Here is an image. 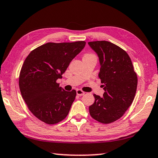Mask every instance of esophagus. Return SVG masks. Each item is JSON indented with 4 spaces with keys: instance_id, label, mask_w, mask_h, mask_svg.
<instances>
[{
    "instance_id": "1",
    "label": "esophagus",
    "mask_w": 158,
    "mask_h": 158,
    "mask_svg": "<svg viewBox=\"0 0 158 158\" xmlns=\"http://www.w3.org/2000/svg\"><path fill=\"white\" fill-rule=\"evenodd\" d=\"M84 94H85V92H84L83 91H81V90H80V89H77V94L78 95V96H83V95H84Z\"/></svg>"
}]
</instances>
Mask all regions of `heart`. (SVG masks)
<instances>
[{
	"instance_id": "obj_1",
	"label": "heart",
	"mask_w": 158,
	"mask_h": 158,
	"mask_svg": "<svg viewBox=\"0 0 158 158\" xmlns=\"http://www.w3.org/2000/svg\"><path fill=\"white\" fill-rule=\"evenodd\" d=\"M91 56V54H86L84 56Z\"/></svg>"
}]
</instances>
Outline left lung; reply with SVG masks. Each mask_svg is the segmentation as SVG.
Wrapping results in <instances>:
<instances>
[{"instance_id":"left-lung-1","label":"left lung","mask_w":158,"mask_h":158,"mask_svg":"<svg viewBox=\"0 0 158 158\" xmlns=\"http://www.w3.org/2000/svg\"><path fill=\"white\" fill-rule=\"evenodd\" d=\"M99 57L98 74L105 93L101 97L94 94L95 102L89 106V113L96 121L110 124L120 117L133 102L138 79L127 52L106 41L89 42Z\"/></svg>"}]
</instances>
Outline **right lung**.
<instances>
[{"label": "right lung", "mask_w": 158, "mask_h": 158, "mask_svg": "<svg viewBox=\"0 0 158 158\" xmlns=\"http://www.w3.org/2000/svg\"><path fill=\"white\" fill-rule=\"evenodd\" d=\"M85 45L83 41L47 43L25 59L19 74V89L29 110L41 121L57 124L68 114L77 92L64 91L56 81Z\"/></svg>", "instance_id": "obj_1"}]
</instances>
